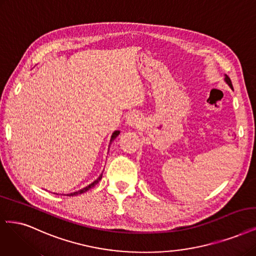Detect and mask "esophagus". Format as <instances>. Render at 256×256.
Here are the masks:
<instances>
[{
	"mask_svg": "<svg viewBox=\"0 0 256 256\" xmlns=\"http://www.w3.org/2000/svg\"><path fill=\"white\" fill-rule=\"evenodd\" d=\"M140 122V118H138V114L132 113L127 118V125L128 126H138Z\"/></svg>",
	"mask_w": 256,
	"mask_h": 256,
	"instance_id": "obj_1",
	"label": "esophagus"
}]
</instances>
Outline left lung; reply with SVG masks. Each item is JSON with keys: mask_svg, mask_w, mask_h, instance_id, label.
<instances>
[{"mask_svg": "<svg viewBox=\"0 0 256 256\" xmlns=\"http://www.w3.org/2000/svg\"><path fill=\"white\" fill-rule=\"evenodd\" d=\"M224 80L226 82V84L231 86V89H233V86H232V82H231V79H230V77H228V75H226V78H224Z\"/></svg>", "mask_w": 256, "mask_h": 256, "instance_id": "obj_1", "label": "left lung"}]
</instances>
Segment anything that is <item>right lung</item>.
Instances as JSON below:
<instances>
[{
    "label": "right lung",
    "instance_id": "add662e5",
    "mask_svg": "<svg viewBox=\"0 0 256 256\" xmlns=\"http://www.w3.org/2000/svg\"><path fill=\"white\" fill-rule=\"evenodd\" d=\"M120 134V131H114L113 132V134H112V136H111V140H110V143L112 142V140L116 138ZM102 174L100 176V177L96 179L93 183H91L90 185H88V186H86L84 188H82V190H78V192H72V194H68V195H66V196H76V195H78V194H82V192H86V190H89L91 188H93L95 184H98V181H100V179H102Z\"/></svg>",
    "mask_w": 256,
    "mask_h": 256
}]
</instances>
